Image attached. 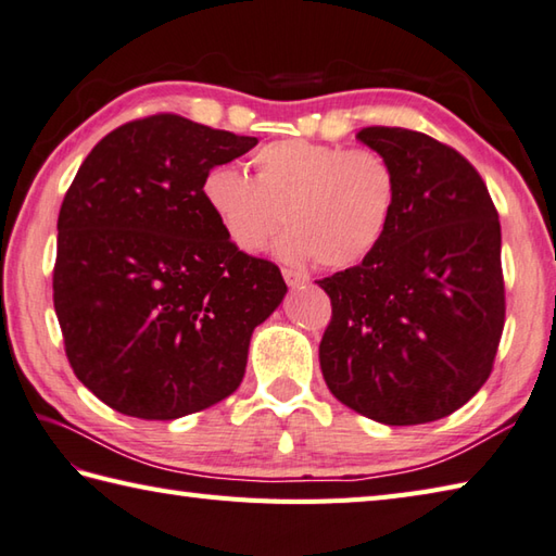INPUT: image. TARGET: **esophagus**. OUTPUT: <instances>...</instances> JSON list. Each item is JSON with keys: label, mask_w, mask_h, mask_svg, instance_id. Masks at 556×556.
I'll list each match as a JSON object with an SVG mask.
<instances>
[{"label": "esophagus", "mask_w": 556, "mask_h": 556, "mask_svg": "<svg viewBox=\"0 0 556 556\" xmlns=\"http://www.w3.org/2000/svg\"><path fill=\"white\" fill-rule=\"evenodd\" d=\"M281 275H285L287 285H289L291 289H299V287H303V285H308V275H303V271H299V269L285 267V269H281Z\"/></svg>", "instance_id": "obj_1"}]
</instances>
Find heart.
I'll return each instance as SVG.
<instances>
[{"mask_svg":"<svg viewBox=\"0 0 556 556\" xmlns=\"http://www.w3.org/2000/svg\"><path fill=\"white\" fill-rule=\"evenodd\" d=\"M253 168L250 178L216 166L202 180L206 210L243 253L265 250L287 224L279 255L346 269L364 263L393 224L397 170L374 147L279 139L255 151Z\"/></svg>","mask_w":556,"mask_h":556,"instance_id":"1","label":"heart"}]
</instances>
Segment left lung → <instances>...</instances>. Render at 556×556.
<instances>
[{"mask_svg":"<svg viewBox=\"0 0 556 556\" xmlns=\"http://www.w3.org/2000/svg\"><path fill=\"white\" fill-rule=\"evenodd\" d=\"M356 139L393 161L400 198L383 243L318 279L332 303L323 378L342 405L388 427L437 421L494 368L506 320L498 212L443 141L378 125Z\"/></svg>","mask_w":556,"mask_h":556,"instance_id":"8db88e82","label":"left lung"}]
</instances>
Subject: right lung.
Here are the masks:
<instances>
[{
    "instance_id": "add662e5",
    "label": "right lung",
    "mask_w": 556,
    "mask_h": 556,
    "mask_svg": "<svg viewBox=\"0 0 556 556\" xmlns=\"http://www.w3.org/2000/svg\"><path fill=\"white\" fill-rule=\"evenodd\" d=\"M257 144L176 113L132 119L84 159L58 216L52 301L76 378L115 412L178 419L241 386L250 334L287 293L202 200Z\"/></svg>"
}]
</instances>
